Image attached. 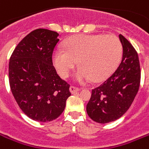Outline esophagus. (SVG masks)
<instances>
[{
	"label": "esophagus",
	"mask_w": 149,
	"mask_h": 149,
	"mask_svg": "<svg viewBox=\"0 0 149 149\" xmlns=\"http://www.w3.org/2000/svg\"><path fill=\"white\" fill-rule=\"evenodd\" d=\"M69 91L72 94H75V93H77V92H78L80 91V89L78 87H76V86H70L69 88Z\"/></svg>",
	"instance_id": "esophagus-1"
}]
</instances>
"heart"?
Masks as SVG:
<instances>
[{"instance_id": "1", "label": "heart", "mask_w": 149, "mask_h": 149, "mask_svg": "<svg viewBox=\"0 0 149 149\" xmlns=\"http://www.w3.org/2000/svg\"><path fill=\"white\" fill-rule=\"evenodd\" d=\"M63 49L53 53V63L58 73L66 78L76 66L73 78L79 83L100 81L107 77L117 64L121 54L120 40L113 34L78 35L68 39Z\"/></svg>"}]
</instances>
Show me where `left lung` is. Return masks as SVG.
<instances>
[{"label":"left lung","instance_id":"obj_1","mask_svg":"<svg viewBox=\"0 0 149 149\" xmlns=\"http://www.w3.org/2000/svg\"><path fill=\"white\" fill-rule=\"evenodd\" d=\"M122 57L117 70L99 87L92 90L86 112L93 121L109 123L119 119L129 109L138 93L140 66L138 54L122 35Z\"/></svg>","mask_w":149,"mask_h":149}]
</instances>
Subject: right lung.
I'll return each instance as SVG.
<instances>
[{
    "label": "right lung",
    "instance_id": "right-lung-1",
    "mask_svg": "<svg viewBox=\"0 0 149 149\" xmlns=\"http://www.w3.org/2000/svg\"><path fill=\"white\" fill-rule=\"evenodd\" d=\"M58 36L48 29H36L19 42L10 59L12 94L21 110L34 121L58 118L71 95L70 86L58 77L52 63Z\"/></svg>",
    "mask_w": 149,
    "mask_h": 149
}]
</instances>
